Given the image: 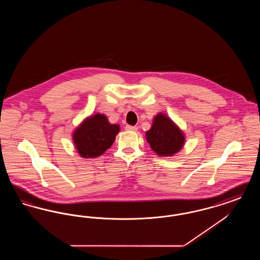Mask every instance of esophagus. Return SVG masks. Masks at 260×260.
Masks as SVG:
<instances>
[{"label": "esophagus", "instance_id": "esophagus-1", "mask_svg": "<svg viewBox=\"0 0 260 260\" xmlns=\"http://www.w3.org/2000/svg\"><path fill=\"white\" fill-rule=\"evenodd\" d=\"M125 129L126 131H131V132H136L137 131V126L136 125H125Z\"/></svg>", "mask_w": 260, "mask_h": 260}]
</instances>
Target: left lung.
I'll return each instance as SVG.
<instances>
[{"label": "left lung", "instance_id": "obj_1", "mask_svg": "<svg viewBox=\"0 0 260 260\" xmlns=\"http://www.w3.org/2000/svg\"><path fill=\"white\" fill-rule=\"evenodd\" d=\"M150 147L159 156H173L183 147L185 137L179 127L166 115L159 113L146 133Z\"/></svg>", "mask_w": 260, "mask_h": 260}]
</instances>
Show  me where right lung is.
I'll return each mask as SVG.
<instances>
[{
    "label": "right lung",
    "instance_id": "1",
    "mask_svg": "<svg viewBox=\"0 0 260 260\" xmlns=\"http://www.w3.org/2000/svg\"><path fill=\"white\" fill-rule=\"evenodd\" d=\"M120 132L118 124H111L102 114L87 118L73 134L77 151L83 158H96L111 147Z\"/></svg>",
    "mask_w": 260,
    "mask_h": 260
}]
</instances>
